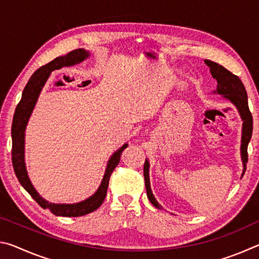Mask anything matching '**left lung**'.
I'll return each instance as SVG.
<instances>
[{
  "mask_svg": "<svg viewBox=\"0 0 259 259\" xmlns=\"http://www.w3.org/2000/svg\"><path fill=\"white\" fill-rule=\"evenodd\" d=\"M207 66L210 68V73L213 78L217 80V88L213 90V94L221 95L223 98L229 100V102L233 105L236 108L239 115L242 120V135H241V160H242L243 164V171L242 176L247 169L248 162V144L251 139L252 135V116L251 113L249 111L248 106V96L245 88L243 85L242 81L240 78L232 74L230 71H227L225 67L217 63H213L211 60H204ZM144 178H145V186L147 192V198L151 201V203L157 209H162L161 205L157 202L155 196L153 195V192L151 190V183H150V161L148 159L145 160L144 163Z\"/></svg>",
  "mask_w": 259,
  "mask_h": 259,
  "instance_id": "obj_1",
  "label": "left lung"
}]
</instances>
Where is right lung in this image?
Listing matches in <instances>:
<instances>
[{"instance_id": "add662e5", "label": "right lung", "mask_w": 259, "mask_h": 259, "mask_svg": "<svg viewBox=\"0 0 259 259\" xmlns=\"http://www.w3.org/2000/svg\"><path fill=\"white\" fill-rule=\"evenodd\" d=\"M90 57V52L85 49H76L68 52L66 56L57 57L56 59L50 61L49 64L45 65L37 69L26 84L25 89L21 95V99L16 108L14 121H12L11 137H12V164H14L15 174L26 191L30 196L41 205L43 209H49L56 216L63 217H80L84 216L97 210L106 198L108 188L109 177L119 164L120 157L124 148L128 147V144H123L119 150L114 152L107 162L106 170H105L103 181L100 183L98 190L89 198L77 203H51L38 194L35 190L32 182L28 177L27 169L25 163V131L27 126L28 120L32 115L33 109L37 103L38 96L45 87L46 82L49 78L50 74L55 69H60L61 67H69L73 65L80 64Z\"/></svg>"}]
</instances>
